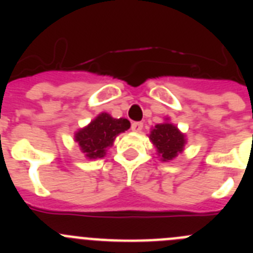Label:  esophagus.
<instances>
[{
    "instance_id": "esophagus-1",
    "label": "esophagus",
    "mask_w": 253,
    "mask_h": 253,
    "mask_svg": "<svg viewBox=\"0 0 253 253\" xmlns=\"http://www.w3.org/2000/svg\"><path fill=\"white\" fill-rule=\"evenodd\" d=\"M143 129V123L142 122H134L131 124V130L133 131H140Z\"/></svg>"
}]
</instances>
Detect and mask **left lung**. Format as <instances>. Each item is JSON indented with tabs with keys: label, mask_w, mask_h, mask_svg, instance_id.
<instances>
[{
	"label": "left lung",
	"mask_w": 253,
	"mask_h": 253,
	"mask_svg": "<svg viewBox=\"0 0 253 253\" xmlns=\"http://www.w3.org/2000/svg\"><path fill=\"white\" fill-rule=\"evenodd\" d=\"M149 138L161 154L162 161H169L176 157L177 153L182 151L185 144L184 135L178 131L175 125L169 123L156 125Z\"/></svg>",
	"instance_id": "1"
}]
</instances>
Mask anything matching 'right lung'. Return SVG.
Wrapping results in <instances>:
<instances>
[{
  "mask_svg": "<svg viewBox=\"0 0 253 253\" xmlns=\"http://www.w3.org/2000/svg\"><path fill=\"white\" fill-rule=\"evenodd\" d=\"M130 128L126 119H114L109 114L102 113L86 128L76 134V140L82 152L88 158L104 157L105 149L113 146L116 135Z\"/></svg>",
  "mask_w": 253,
  "mask_h": 253,
  "instance_id": "right-lung-1",
  "label": "right lung"
}]
</instances>
